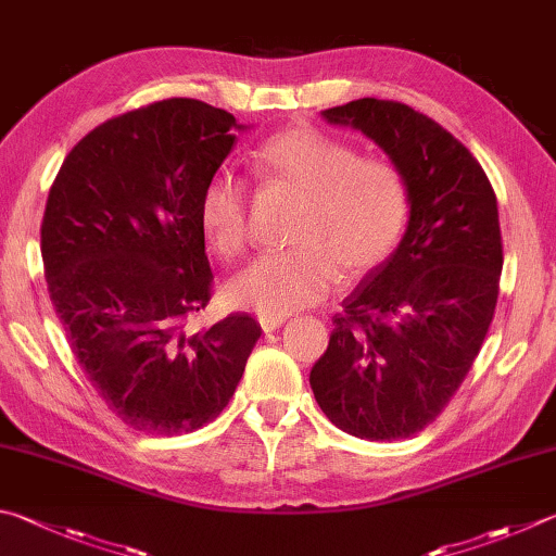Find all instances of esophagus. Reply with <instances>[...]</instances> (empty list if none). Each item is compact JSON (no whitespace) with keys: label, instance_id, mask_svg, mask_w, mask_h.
<instances>
[{"label":"esophagus","instance_id":"obj_1","mask_svg":"<svg viewBox=\"0 0 556 556\" xmlns=\"http://www.w3.org/2000/svg\"><path fill=\"white\" fill-rule=\"evenodd\" d=\"M260 326L265 332H275L277 328L285 326V318H275V316H262L260 318Z\"/></svg>","mask_w":556,"mask_h":556}]
</instances>
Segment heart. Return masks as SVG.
<instances>
[{"label":"heart","instance_id":"b5f03b06","mask_svg":"<svg viewBox=\"0 0 556 556\" xmlns=\"http://www.w3.org/2000/svg\"><path fill=\"white\" fill-rule=\"evenodd\" d=\"M255 177L301 194L291 220L294 245L265 252L230 281L228 299L260 316L285 318L316 304L338 279L377 269L399 245L410 194L396 163L357 155L345 140L294 126L255 150ZM250 197L233 173L211 175L199 194L197 220L208 248L233 260L248 240Z\"/></svg>","mask_w":556,"mask_h":556}]
</instances>
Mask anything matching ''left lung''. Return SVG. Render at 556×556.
<instances>
[{
  "label": "left lung",
  "mask_w": 556,
  "mask_h": 556,
  "mask_svg": "<svg viewBox=\"0 0 556 556\" xmlns=\"http://www.w3.org/2000/svg\"><path fill=\"white\" fill-rule=\"evenodd\" d=\"M323 116L387 150L410 218L396 252L342 301L311 389L348 435L403 440L445 410L489 332L503 269L496 194L469 148L408 104L365 97Z\"/></svg>",
  "instance_id": "8db88e82"
}]
</instances>
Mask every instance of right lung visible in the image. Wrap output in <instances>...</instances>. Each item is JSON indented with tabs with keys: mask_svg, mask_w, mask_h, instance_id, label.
Listing matches in <instances>:
<instances>
[{
	"mask_svg": "<svg viewBox=\"0 0 556 556\" xmlns=\"http://www.w3.org/2000/svg\"><path fill=\"white\" fill-rule=\"evenodd\" d=\"M238 121L199 99H163L99 124L50 187L40 255L70 348L109 410L146 435L214 420L260 340L230 313L199 332L211 301L199 194Z\"/></svg>",
	"mask_w": 556,
	"mask_h": 556,
	"instance_id": "1",
	"label": "right lung"
}]
</instances>
